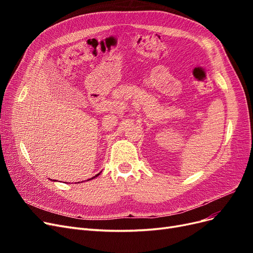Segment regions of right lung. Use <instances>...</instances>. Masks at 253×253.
<instances>
[{"label":"right lung","instance_id":"right-lung-1","mask_svg":"<svg viewBox=\"0 0 253 253\" xmlns=\"http://www.w3.org/2000/svg\"><path fill=\"white\" fill-rule=\"evenodd\" d=\"M99 174H100V173H99ZM99 174H97V175H96V176H94V177H91V178H90V179H93V178H95V177H97V176H98V175H99ZM90 179H87V180H90Z\"/></svg>","mask_w":253,"mask_h":253}]
</instances>
